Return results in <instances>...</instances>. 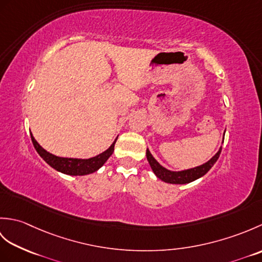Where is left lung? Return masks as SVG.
I'll return each mask as SVG.
<instances>
[{"mask_svg": "<svg viewBox=\"0 0 262 262\" xmlns=\"http://www.w3.org/2000/svg\"><path fill=\"white\" fill-rule=\"evenodd\" d=\"M222 151V147L220 148V151L217 152L213 158H211L208 162H206L205 164L197 166V168H193V169H189V170H185V171H179V172H174V171H170V170H166L165 168H163L162 165H160L159 162L157 160H155L152 154L149 153V151L147 149L146 151V158L149 165H151V168L153 170V172L155 173L159 179H161L164 182H168V183H178V185H183V183H189L193 180L198 179V178L205 176L207 172L211 169V166H213L216 161L219 160L220 158V154Z\"/></svg>", "mask_w": 262, "mask_h": 262, "instance_id": "obj_1", "label": "left lung"}]
</instances>
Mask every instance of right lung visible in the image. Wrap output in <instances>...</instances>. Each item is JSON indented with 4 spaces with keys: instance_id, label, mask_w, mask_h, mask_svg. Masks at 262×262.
I'll return each instance as SVG.
<instances>
[{
    "instance_id": "right-lung-1",
    "label": "right lung",
    "mask_w": 262,
    "mask_h": 262,
    "mask_svg": "<svg viewBox=\"0 0 262 262\" xmlns=\"http://www.w3.org/2000/svg\"><path fill=\"white\" fill-rule=\"evenodd\" d=\"M31 141L38 154L40 155V157L55 170L70 176H85V174L92 173L94 171H97L105 163V161L110 158V155L114 152L115 143L117 141V138L113 143V145H111L107 151L97 155V157L91 158V159H85V160L59 158V157H56V155H53L39 145L37 141L33 138L32 134H31Z\"/></svg>"
}]
</instances>
